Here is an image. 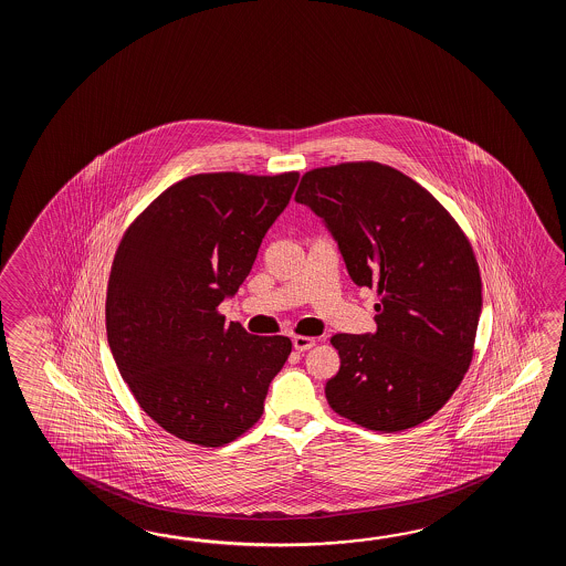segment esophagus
I'll return each mask as SVG.
<instances>
[{
  "mask_svg": "<svg viewBox=\"0 0 566 566\" xmlns=\"http://www.w3.org/2000/svg\"><path fill=\"white\" fill-rule=\"evenodd\" d=\"M313 346H315V337L293 336V348L297 349V352H307Z\"/></svg>",
  "mask_w": 566,
  "mask_h": 566,
  "instance_id": "34e87169",
  "label": "esophagus"
}]
</instances>
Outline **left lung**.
<instances>
[{
	"instance_id": "1",
	"label": "left lung",
	"mask_w": 566,
	"mask_h": 566,
	"mask_svg": "<svg viewBox=\"0 0 566 566\" xmlns=\"http://www.w3.org/2000/svg\"><path fill=\"white\" fill-rule=\"evenodd\" d=\"M324 220L348 275L378 289L376 332L336 334L325 385L337 415L395 433L431 419L470 368L480 266L458 222L417 181L374 161L307 171L295 193Z\"/></svg>"
}]
</instances>
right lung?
I'll use <instances>...</instances> for the list:
<instances>
[{
    "label": "right lung",
    "instance_id": "right-lung-1",
    "mask_svg": "<svg viewBox=\"0 0 566 566\" xmlns=\"http://www.w3.org/2000/svg\"><path fill=\"white\" fill-rule=\"evenodd\" d=\"M300 180L198 174L169 186L120 241L107 287V339L139 407L181 441L227 446L263 415L291 354L285 336L227 324L218 305L251 273Z\"/></svg>",
    "mask_w": 566,
    "mask_h": 566
}]
</instances>
